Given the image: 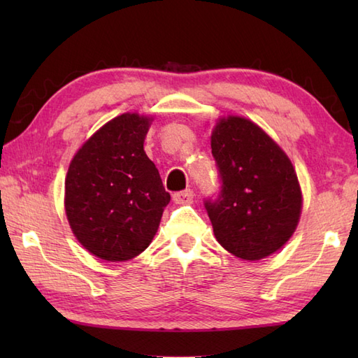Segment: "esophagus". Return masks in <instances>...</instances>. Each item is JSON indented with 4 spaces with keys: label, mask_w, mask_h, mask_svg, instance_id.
<instances>
[{
    "label": "esophagus",
    "mask_w": 358,
    "mask_h": 358,
    "mask_svg": "<svg viewBox=\"0 0 358 358\" xmlns=\"http://www.w3.org/2000/svg\"><path fill=\"white\" fill-rule=\"evenodd\" d=\"M172 200L178 204H191L194 201V191H191V189H186V191L175 192L172 195Z\"/></svg>",
    "instance_id": "1"
}]
</instances>
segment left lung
<instances>
[{
	"label": "left lung",
	"mask_w": 358,
	"mask_h": 358,
	"mask_svg": "<svg viewBox=\"0 0 358 358\" xmlns=\"http://www.w3.org/2000/svg\"><path fill=\"white\" fill-rule=\"evenodd\" d=\"M220 177L217 196L204 199L214 234L243 260H262L291 238L301 191L291 159L252 121L220 120L210 136Z\"/></svg>",
	"instance_id": "left-lung-1"
}]
</instances>
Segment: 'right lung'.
<instances>
[{"mask_svg": "<svg viewBox=\"0 0 358 358\" xmlns=\"http://www.w3.org/2000/svg\"><path fill=\"white\" fill-rule=\"evenodd\" d=\"M150 120L123 113L106 123L73 157L66 177V215L90 254L126 262L154 238L171 201L144 152Z\"/></svg>", "mask_w": 358, "mask_h": 358, "instance_id": "add662e5", "label": "right lung"}]
</instances>
